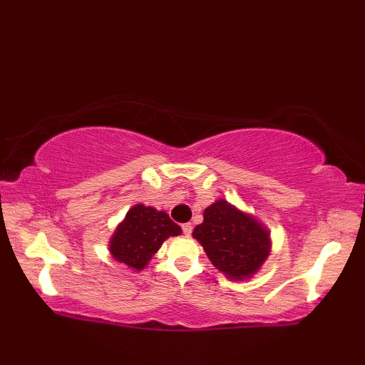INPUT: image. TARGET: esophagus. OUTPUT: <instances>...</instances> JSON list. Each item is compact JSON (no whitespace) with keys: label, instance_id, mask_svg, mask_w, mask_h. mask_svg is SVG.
<instances>
[{"label":"esophagus","instance_id":"obj_1","mask_svg":"<svg viewBox=\"0 0 365 365\" xmlns=\"http://www.w3.org/2000/svg\"><path fill=\"white\" fill-rule=\"evenodd\" d=\"M182 230H183V234H185V235L190 237V235H191V232H192L191 222H185V224H182Z\"/></svg>","mask_w":365,"mask_h":365}]
</instances>
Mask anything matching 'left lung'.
<instances>
[{
	"mask_svg": "<svg viewBox=\"0 0 365 365\" xmlns=\"http://www.w3.org/2000/svg\"><path fill=\"white\" fill-rule=\"evenodd\" d=\"M213 265L230 279L251 277L269 252L268 230L226 200L205 208L204 222L192 230Z\"/></svg>",
	"mask_w": 365,
	"mask_h": 365,
	"instance_id": "obj_1",
	"label": "left lung"
}]
</instances>
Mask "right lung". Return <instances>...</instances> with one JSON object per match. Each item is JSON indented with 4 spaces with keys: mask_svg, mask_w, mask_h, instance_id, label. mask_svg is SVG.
Returning <instances> with one entry per match:
<instances>
[{
    "mask_svg": "<svg viewBox=\"0 0 365 365\" xmlns=\"http://www.w3.org/2000/svg\"><path fill=\"white\" fill-rule=\"evenodd\" d=\"M180 234L182 229L169 215L138 204L128 210L125 220L115 230L110 251L115 260L135 269H143L166 238Z\"/></svg>",
    "mask_w": 365,
    "mask_h": 365,
    "instance_id": "add662e5",
    "label": "right lung"
}]
</instances>
